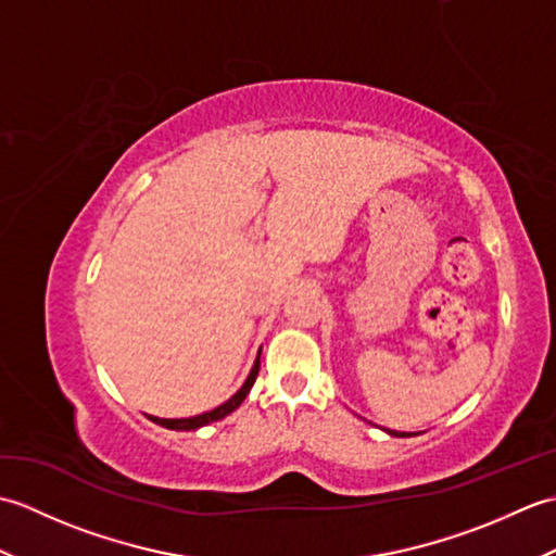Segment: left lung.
<instances>
[{"mask_svg": "<svg viewBox=\"0 0 556 556\" xmlns=\"http://www.w3.org/2000/svg\"><path fill=\"white\" fill-rule=\"evenodd\" d=\"M389 434H399V437H408V432H394V430H387Z\"/></svg>", "mask_w": 556, "mask_h": 556, "instance_id": "left-lung-1", "label": "left lung"}]
</instances>
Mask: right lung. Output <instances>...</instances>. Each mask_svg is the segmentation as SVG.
Here are the masks:
<instances>
[{"instance_id":"obj_1","label":"right lung","mask_w":556,"mask_h":556,"mask_svg":"<svg viewBox=\"0 0 556 556\" xmlns=\"http://www.w3.org/2000/svg\"><path fill=\"white\" fill-rule=\"evenodd\" d=\"M257 370H260V358L255 361L251 375H248V380L243 382V387L239 389V392H236V394L227 401V404L217 406L215 410L200 413V416H193V418H174V420H172V418H152V416H150V420L162 425V428H167V430H198V428H203V425L222 420L224 416H229L231 410H236V408L241 406V401L248 396V392H251V387H253L255 377H257Z\"/></svg>"}]
</instances>
